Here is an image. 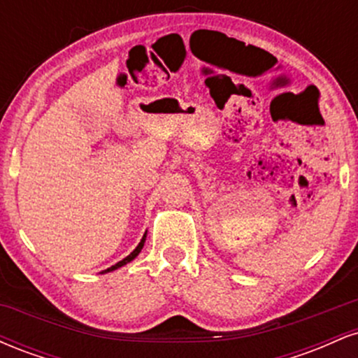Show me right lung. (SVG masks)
Returning <instances> with one entry per match:
<instances>
[{"label": "right lung", "instance_id": "add662e5", "mask_svg": "<svg viewBox=\"0 0 358 358\" xmlns=\"http://www.w3.org/2000/svg\"><path fill=\"white\" fill-rule=\"evenodd\" d=\"M145 241H146V232H145V236H143V239H141V241H139V244L136 245V249H134V250H133V252H131V254H129V256H126L124 259H122V261H119V262H116V264H114V266H110V268H108V269H106V271H102V274H104V273H110V271H116V269H119V268H122V266H126V264H127V262H131V261H133V259H134V257H136L139 252H141L143 245H145Z\"/></svg>", "mask_w": 358, "mask_h": 358}]
</instances>
